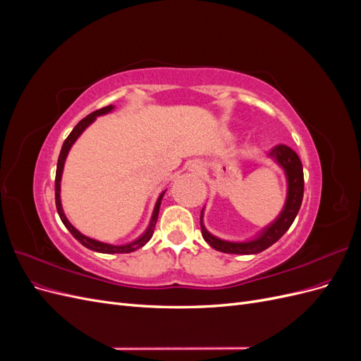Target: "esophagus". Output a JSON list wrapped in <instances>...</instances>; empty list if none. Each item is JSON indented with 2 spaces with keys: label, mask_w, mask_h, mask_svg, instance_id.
<instances>
[{
  "label": "esophagus",
  "mask_w": 361,
  "mask_h": 361,
  "mask_svg": "<svg viewBox=\"0 0 361 361\" xmlns=\"http://www.w3.org/2000/svg\"><path fill=\"white\" fill-rule=\"evenodd\" d=\"M192 170L199 171V170H200V166H199V164H192Z\"/></svg>",
  "instance_id": "1"
}]
</instances>
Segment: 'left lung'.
Returning <instances> with one entry per match:
<instances>
[{"instance_id":"1","label":"left lung","mask_w":361,"mask_h":361,"mask_svg":"<svg viewBox=\"0 0 361 361\" xmlns=\"http://www.w3.org/2000/svg\"><path fill=\"white\" fill-rule=\"evenodd\" d=\"M269 157L274 158L280 166L285 169L288 174V200L285 204V209L281 211L277 220L272 223L269 227H267L260 236L255 241L248 243H227L223 239H218L212 236L206 231L204 226L202 224V236L204 241L209 244L212 248L223 251V253L228 255H256L260 251L267 250L272 244H276L279 239L288 232V228L292 226L295 216H297L304 195V173H302V164L295 152L285 146L279 145L269 152ZM203 214V211H202ZM202 220V216H200Z\"/></svg>"}]
</instances>
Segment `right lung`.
I'll return each instance as SVG.
<instances>
[{"mask_svg":"<svg viewBox=\"0 0 361 361\" xmlns=\"http://www.w3.org/2000/svg\"><path fill=\"white\" fill-rule=\"evenodd\" d=\"M113 105H108V106H104L101 108V110H96L93 111L92 114H89L87 117H84L82 120H80L78 125H76L72 133L68 135V138L64 140V143L61 146V150H60V157H59V162H57V171H56V206H57V212L61 218L63 224L68 227V231L73 235L75 239H78V241L87 247L89 250H93V251H97V253H106V255H113V253H130V251H135L137 248L143 247L149 239L152 238V235H154V231H155V224L158 221V214H159V206H161V200L164 197V194H166V191L161 192V195L157 200V204H155V211H154V215H152V220H150V224H149V228L146 231V233L138 238L137 241L130 243V244H125V245H111V244H104V243H99L96 241V239H92V238H87L84 236L82 233H80L76 228L68 221L66 215H64L63 212V207H61V200H60V180H61V173H63V166H64V161H66V157L69 154V149L72 147V145L75 143V140L78 138L82 130L89 126L93 120L97 117V116H102V114H106L110 113L113 110Z\"/></svg>","mask_w":361,"mask_h":361,"instance_id":"right-lung-1","label":"right lung"}]
</instances>
